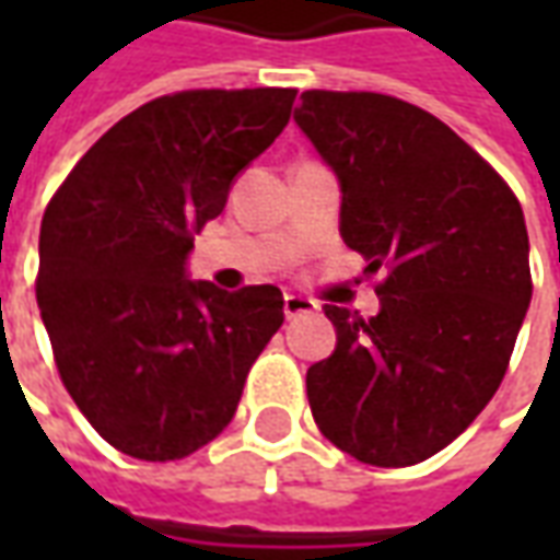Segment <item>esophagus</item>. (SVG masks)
<instances>
[{
	"mask_svg": "<svg viewBox=\"0 0 560 560\" xmlns=\"http://www.w3.org/2000/svg\"><path fill=\"white\" fill-rule=\"evenodd\" d=\"M317 312V303L315 300H308V296H296V293H288L284 296V315L291 317H303V315H312Z\"/></svg>",
	"mask_w": 560,
	"mask_h": 560,
	"instance_id": "esophagus-1",
	"label": "esophagus"
}]
</instances>
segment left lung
Listing matches in <instances>:
<instances>
[{"instance_id":"1","label":"left lung","mask_w":560,"mask_h":560,"mask_svg":"<svg viewBox=\"0 0 560 560\" xmlns=\"http://www.w3.org/2000/svg\"><path fill=\"white\" fill-rule=\"evenodd\" d=\"M293 122L339 179L345 245L384 272L375 317L324 308L336 351L308 369V405L357 462L417 465L504 381L530 305L525 215L510 185L413 104L308 90Z\"/></svg>"}]
</instances>
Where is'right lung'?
Here are the masks:
<instances>
[{"mask_svg": "<svg viewBox=\"0 0 560 560\" xmlns=\"http://www.w3.org/2000/svg\"><path fill=\"white\" fill-rule=\"evenodd\" d=\"M296 90H191L119 119L42 221L38 308L62 384L107 444L173 462L233 420L284 320L276 284L221 291L185 272L191 233L279 138Z\"/></svg>", "mask_w": 560, "mask_h": 560, "instance_id": "1", "label": "right lung"}]
</instances>
